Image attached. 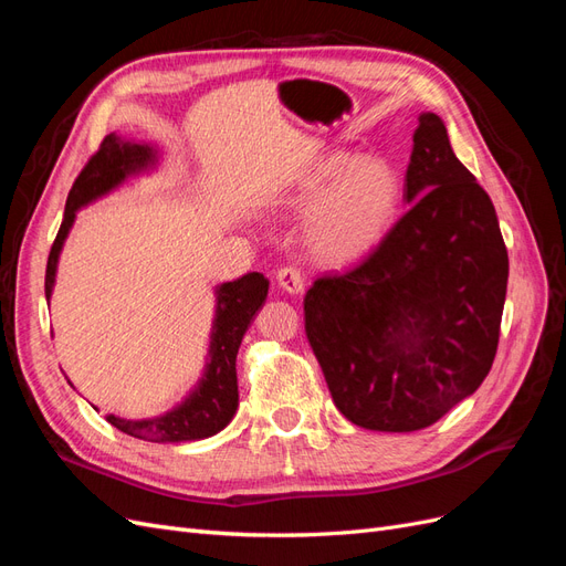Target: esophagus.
I'll return each mask as SVG.
<instances>
[{"label": "esophagus", "mask_w": 566, "mask_h": 566, "mask_svg": "<svg viewBox=\"0 0 566 566\" xmlns=\"http://www.w3.org/2000/svg\"><path fill=\"white\" fill-rule=\"evenodd\" d=\"M276 281L279 285L285 290L287 295H302L304 293V279L302 273L293 266H283L279 273H276Z\"/></svg>", "instance_id": "1"}]
</instances>
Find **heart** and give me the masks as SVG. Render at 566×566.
<instances>
[{
	"mask_svg": "<svg viewBox=\"0 0 566 566\" xmlns=\"http://www.w3.org/2000/svg\"><path fill=\"white\" fill-rule=\"evenodd\" d=\"M403 196L399 169L382 156L331 148L306 165L281 200V212L304 219V248L323 269H349L382 245Z\"/></svg>",
	"mask_w": 566,
	"mask_h": 566,
	"instance_id": "1",
	"label": "heart"
}]
</instances>
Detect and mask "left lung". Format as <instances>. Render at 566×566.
I'll return each mask as SVG.
<instances>
[{"label":"left lung","mask_w":566,"mask_h":566,"mask_svg":"<svg viewBox=\"0 0 566 566\" xmlns=\"http://www.w3.org/2000/svg\"><path fill=\"white\" fill-rule=\"evenodd\" d=\"M410 210L345 276L304 297V331L339 413L373 432L430 427L484 382L499 347L507 250L499 217L437 113H420Z\"/></svg>","instance_id":"obj_1"}]
</instances>
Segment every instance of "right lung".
<instances>
[{
    "instance_id": "right-lung-1",
    "label": "right lung",
    "mask_w": 566,
    "mask_h": 566,
    "mask_svg": "<svg viewBox=\"0 0 566 566\" xmlns=\"http://www.w3.org/2000/svg\"><path fill=\"white\" fill-rule=\"evenodd\" d=\"M163 160V148L146 142L125 139L123 134H108L96 156L82 169L65 200L63 224L49 252L44 295L46 302L54 295L59 260L65 238L77 219V212L87 205L111 196L127 179L153 175ZM269 293V279L250 271L243 279L227 281L214 287V316L210 328L208 356L198 382L186 397L160 416L127 420L108 416L106 420L119 432L144 441L184 443L214 437L233 420L238 410V378L235 356L248 325L262 310ZM71 382V380H67Z\"/></svg>"
}]
</instances>
